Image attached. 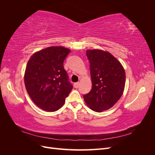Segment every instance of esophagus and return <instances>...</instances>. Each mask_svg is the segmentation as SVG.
<instances>
[{
  "instance_id": "34e87169",
  "label": "esophagus",
  "mask_w": 155,
  "mask_h": 155,
  "mask_svg": "<svg viewBox=\"0 0 155 155\" xmlns=\"http://www.w3.org/2000/svg\"><path fill=\"white\" fill-rule=\"evenodd\" d=\"M79 86V82L74 83V87H75V88H78Z\"/></svg>"
}]
</instances>
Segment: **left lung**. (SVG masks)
Instances as JSON below:
<instances>
[{"instance_id":"left-lung-1","label":"left lung","mask_w":155,"mask_h":155,"mask_svg":"<svg viewBox=\"0 0 155 155\" xmlns=\"http://www.w3.org/2000/svg\"><path fill=\"white\" fill-rule=\"evenodd\" d=\"M92 87L83 96L87 106L101 112L110 109L122 96L125 85V72L122 64L107 51L87 50Z\"/></svg>"}]
</instances>
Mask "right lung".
Instances as JSON below:
<instances>
[{
  "label": "right lung",
  "instance_id": "obj_1",
  "mask_svg": "<svg viewBox=\"0 0 155 155\" xmlns=\"http://www.w3.org/2000/svg\"><path fill=\"white\" fill-rule=\"evenodd\" d=\"M70 50L50 46L33 54L25 72V85L34 104L42 110L55 112L64 105L73 88L63 61Z\"/></svg>",
  "mask_w": 155,
  "mask_h": 155
}]
</instances>
